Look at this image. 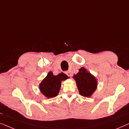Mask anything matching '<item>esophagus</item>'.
<instances>
[{"label":"esophagus","instance_id":"1","mask_svg":"<svg viewBox=\"0 0 129 129\" xmlns=\"http://www.w3.org/2000/svg\"><path fill=\"white\" fill-rule=\"evenodd\" d=\"M65 73H66V75L68 76V77H70L71 76V73H70V71H66L65 72Z\"/></svg>","mask_w":129,"mask_h":129}]
</instances>
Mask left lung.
I'll return each instance as SVG.
<instances>
[{
	"label": "left lung",
	"instance_id": "obj_1",
	"mask_svg": "<svg viewBox=\"0 0 129 129\" xmlns=\"http://www.w3.org/2000/svg\"><path fill=\"white\" fill-rule=\"evenodd\" d=\"M73 77L76 82L79 93L82 96L89 98L96 90L98 86L96 79L84 68H80L78 73Z\"/></svg>",
	"mask_w": 129,
	"mask_h": 129
}]
</instances>
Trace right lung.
Segmentation results:
<instances>
[{"mask_svg":"<svg viewBox=\"0 0 129 129\" xmlns=\"http://www.w3.org/2000/svg\"><path fill=\"white\" fill-rule=\"evenodd\" d=\"M68 78V76L63 73L54 76L52 72H49L47 76L39 84L40 90L47 98L56 97L60 89L61 81Z\"/></svg>","mask_w":129,"mask_h":129,"instance_id":"right-lung-1","label":"right lung"}]
</instances>
